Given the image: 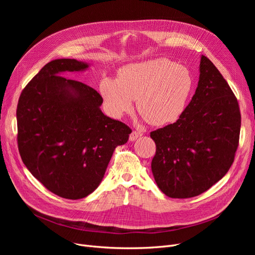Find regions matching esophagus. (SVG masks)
I'll use <instances>...</instances> for the list:
<instances>
[{
  "mask_svg": "<svg viewBox=\"0 0 255 255\" xmlns=\"http://www.w3.org/2000/svg\"><path fill=\"white\" fill-rule=\"evenodd\" d=\"M141 135H142V133H141L140 131H132L130 136H129V139H130L131 141H134L136 138H138V137L141 136Z\"/></svg>",
  "mask_w": 255,
  "mask_h": 255,
  "instance_id": "obj_1",
  "label": "esophagus"
}]
</instances>
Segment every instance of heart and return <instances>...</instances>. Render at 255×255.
I'll use <instances>...</instances> for the list:
<instances>
[{
    "instance_id": "heart-1",
    "label": "heart",
    "mask_w": 255,
    "mask_h": 255,
    "mask_svg": "<svg viewBox=\"0 0 255 255\" xmlns=\"http://www.w3.org/2000/svg\"><path fill=\"white\" fill-rule=\"evenodd\" d=\"M192 89V78L186 67L165 59L123 67L118 78L104 77L99 92L106 111L120 118L137 110L153 125H165L182 115Z\"/></svg>"
}]
</instances>
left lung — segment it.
I'll list each match as a JSON object with an SVG mask.
<instances>
[{
    "instance_id": "1",
    "label": "left lung",
    "mask_w": 255,
    "mask_h": 255,
    "mask_svg": "<svg viewBox=\"0 0 255 255\" xmlns=\"http://www.w3.org/2000/svg\"><path fill=\"white\" fill-rule=\"evenodd\" d=\"M198 85L177 122L151 132L156 143L154 179L165 195L189 198L204 193L232 166L239 145L241 113L222 74L207 57Z\"/></svg>"
}]
</instances>
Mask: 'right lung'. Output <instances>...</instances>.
Listing matches in <instances>:
<instances>
[{
  "label": "right lung",
  "mask_w": 255,
  "mask_h": 255,
  "mask_svg": "<svg viewBox=\"0 0 255 255\" xmlns=\"http://www.w3.org/2000/svg\"><path fill=\"white\" fill-rule=\"evenodd\" d=\"M87 68L74 59L47 63L22 90L16 110L22 162L47 190L67 199L97 188L115 149L132 132L101 112L96 90L60 76Z\"/></svg>",
  "instance_id": "1"
}]
</instances>
